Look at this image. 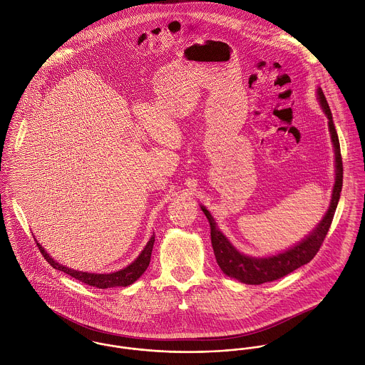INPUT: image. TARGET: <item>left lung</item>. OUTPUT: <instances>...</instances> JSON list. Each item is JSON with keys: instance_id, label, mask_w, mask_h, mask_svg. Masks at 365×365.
<instances>
[{"instance_id": "8db88e82", "label": "left lung", "mask_w": 365, "mask_h": 365, "mask_svg": "<svg viewBox=\"0 0 365 365\" xmlns=\"http://www.w3.org/2000/svg\"><path fill=\"white\" fill-rule=\"evenodd\" d=\"M317 97H319V103L322 105V108L329 119V129H330L331 142H333L334 155H336V182L333 187L330 207L327 209L322 222L317 225V227L305 240H302L299 245H297L295 247H292L281 255H277L272 257H265V259H253V257L239 253L229 243V240L216 227V223H215L213 217L210 216V213L202 207V210H204L205 216L208 217L209 225H210V240H212V247H213V253H215V257L217 261V265L226 275L236 278L240 282L250 284V285H260L264 282H271V281H275V279H279V278L288 275L289 272L295 271L297 268L302 267L304 264H308L319 252V249L330 229L334 212H336L339 200H340L341 187H343V160H341L340 143H339L337 132H336V128L333 123L331 112H330V108L326 101V97L320 88L317 90Z\"/></svg>"}]
</instances>
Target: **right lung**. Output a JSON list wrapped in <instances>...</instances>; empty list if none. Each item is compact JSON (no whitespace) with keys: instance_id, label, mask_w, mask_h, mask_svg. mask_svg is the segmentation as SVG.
<instances>
[{"instance_id":"right-lung-1","label":"right lung","mask_w":365,"mask_h":365,"mask_svg":"<svg viewBox=\"0 0 365 365\" xmlns=\"http://www.w3.org/2000/svg\"><path fill=\"white\" fill-rule=\"evenodd\" d=\"M153 245H155V235L150 237L149 243L146 245V247L143 249L140 256L133 261L130 265L125 267L120 271H116V272H112V274H90V272H81V271H76V269L63 267L61 264L53 260L52 257L45 252V249H42V246L36 242V246L39 247L42 256L52 265L53 268L68 274L70 277L78 279L80 282H84L87 285H91V287H96V288H100V289L113 288V287H128V285L133 284L148 269L150 257H152Z\"/></svg>"}]
</instances>
